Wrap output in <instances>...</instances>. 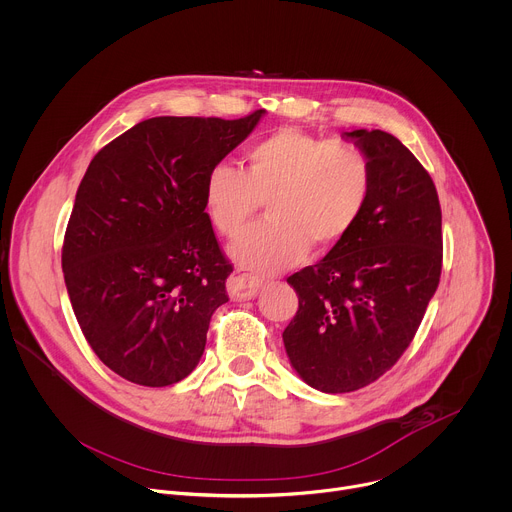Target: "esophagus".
Segmentation results:
<instances>
[{
  "instance_id": "1",
  "label": "esophagus",
  "mask_w": 512,
  "mask_h": 512,
  "mask_svg": "<svg viewBox=\"0 0 512 512\" xmlns=\"http://www.w3.org/2000/svg\"><path fill=\"white\" fill-rule=\"evenodd\" d=\"M261 285H263V281L249 275V273H235L227 283V291H229L231 299L247 301V299H253L257 295Z\"/></svg>"
}]
</instances>
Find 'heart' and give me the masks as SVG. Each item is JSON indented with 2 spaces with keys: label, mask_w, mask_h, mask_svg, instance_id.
<instances>
[{
  "label": "heart",
  "mask_w": 512,
  "mask_h": 512,
  "mask_svg": "<svg viewBox=\"0 0 512 512\" xmlns=\"http://www.w3.org/2000/svg\"><path fill=\"white\" fill-rule=\"evenodd\" d=\"M245 171L217 163L205 179V207L215 229L235 239L267 203L269 219L231 249L253 271H281L309 247L321 255L357 227L371 197V163L363 149L283 127L253 143Z\"/></svg>",
  "instance_id": "b5f03b06"
}]
</instances>
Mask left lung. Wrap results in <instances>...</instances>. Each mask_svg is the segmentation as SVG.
<instances>
[{
    "label": "left lung",
    "mask_w": 512,
    "mask_h": 512,
    "mask_svg": "<svg viewBox=\"0 0 512 512\" xmlns=\"http://www.w3.org/2000/svg\"><path fill=\"white\" fill-rule=\"evenodd\" d=\"M371 163V197L351 235L291 275L297 315L283 331L297 375L351 393L385 375L411 345L443 267L441 205L419 159L391 133H345Z\"/></svg>",
    "instance_id": "1"
}]
</instances>
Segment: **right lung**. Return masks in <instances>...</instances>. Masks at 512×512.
<instances>
[{
    "label": "right lung",
    "mask_w": 512,
    "mask_h": 512,
    "mask_svg": "<svg viewBox=\"0 0 512 512\" xmlns=\"http://www.w3.org/2000/svg\"><path fill=\"white\" fill-rule=\"evenodd\" d=\"M263 113L151 117L91 159L61 267L89 347L119 377L167 387L197 367L233 271L205 213V179Z\"/></svg>",
    "instance_id": "add662e5"
}]
</instances>
